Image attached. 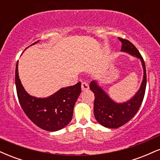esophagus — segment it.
<instances>
[{
  "label": "esophagus",
  "mask_w": 160,
  "mask_h": 160,
  "mask_svg": "<svg viewBox=\"0 0 160 160\" xmlns=\"http://www.w3.org/2000/svg\"><path fill=\"white\" fill-rule=\"evenodd\" d=\"M81 88H82V91H86L89 89V86L88 85V83L85 81L82 82V84H81Z\"/></svg>",
  "instance_id": "34e87169"
}]
</instances>
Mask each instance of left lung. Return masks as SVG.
Returning a JSON list of instances; mask_svg holds the SVG:
<instances>
[{"mask_svg":"<svg viewBox=\"0 0 160 160\" xmlns=\"http://www.w3.org/2000/svg\"><path fill=\"white\" fill-rule=\"evenodd\" d=\"M119 40L122 42L121 52L128 53L141 60L144 70V77L138 91L132 98L122 103H117L112 100L97 81L93 80L90 82L89 88L95 94L94 115L95 120L102 126L110 128H117L123 126L136 114L144 99L147 85L146 68L139 51L128 40L120 38Z\"/></svg>","mask_w":160,"mask_h":160,"instance_id":"1","label":"left lung"}]
</instances>
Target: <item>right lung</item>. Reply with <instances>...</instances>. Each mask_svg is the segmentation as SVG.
Wrapping results in <instances>:
<instances>
[{
	"mask_svg": "<svg viewBox=\"0 0 160 160\" xmlns=\"http://www.w3.org/2000/svg\"><path fill=\"white\" fill-rule=\"evenodd\" d=\"M15 81L20 105L27 117L36 126L46 131L56 132L65 127L71 122L74 104L81 92V82L62 88L47 98L32 96L25 90L20 81L18 62Z\"/></svg>",
	"mask_w": 160,
	"mask_h": 160,
	"instance_id": "obj_1",
	"label": "right lung"
}]
</instances>
